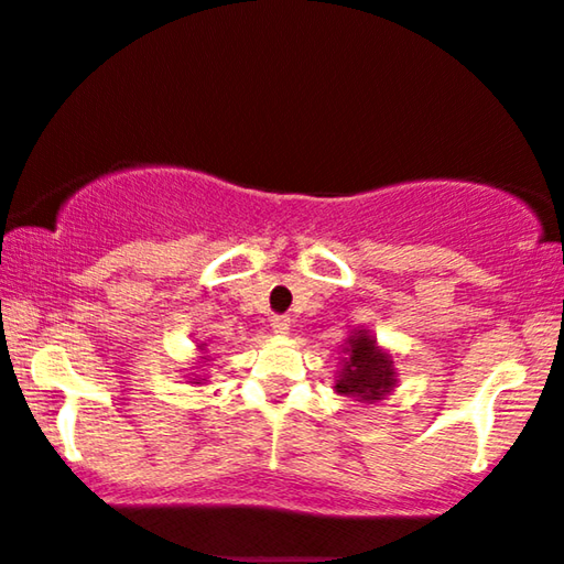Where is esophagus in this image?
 <instances>
[{
	"mask_svg": "<svg viewBox=\"0 0 564 564\" xmlns=\"http://www.w3.org/2000/svg\"><path fill=\"white\" fill-rule=\"evenodd\" d=\"M270 327H273V333H278V335H286L291 329V319L286 317V314H275V317L270 319Z\"/></svg>",
	"mask_w": 564,
	"mask_h": 564,
	"instance_id": "34e87169",
	"label": "esophagus"
}]
</instances>
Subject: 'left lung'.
Here are the masks:
<instances>
[{
	"instance_id": "8db88e82",
	"label": "left lung",
	"mask_w": 564,
	"mask_h": 564,
	"mask_svg": "<svg viewBox=\"0 0 564 564\" xmlns=\"http://www.w3.org/2000/svg\"><path fill=\"white\" fill-rule=\"evenodd\" d=\"M343 369L337 373L335 392L356 397L358 402H379L397 387L394 360L381 350L369 329H352L343 348Z\"/></svg>"
}]
</instances>
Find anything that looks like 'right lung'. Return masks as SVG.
<instances>
[{
    "label": "right lung",
    "mask_w": 564,
    "mask_h": 564,
    "mask_svg": "<svg viewBox=\"0 0 564 564\" xmlns=\"http://www.w3.org/2000/svg\"><path fill=\"white\" fill-rule=\"evenodd\" d=\"M198 350H206V343H200V345H198ZM200 381H206V379L195 377V379H193V384H200Z\"/></svg>",
    "instance_id": "obj_1"
}]
</instances>
